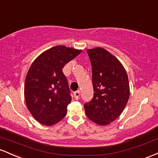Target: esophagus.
Here are the masks:
<instances>
[{
    "instance_id": "34e87169",
    "label": "esophagus",
    "mask_w": 158,
    "mask_h": 158,
    "mask_svg": "<svg viewBox=\"0 0 158 158\" xmlns=\"http://www.w3.org/2000/svg\"><path fill=\"white\" fill-rule=\"evenodd\" d=\"M73 95H74V98H75L76 99H79V96H80V91H79V90H77V91L74 92Z\"/></svg>"
}]
</instances>
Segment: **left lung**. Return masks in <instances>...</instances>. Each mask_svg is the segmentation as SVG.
I'll return each instance as SVG.
<instances>
[{"label": "left lung", "mask_w": 158, "mask_h": 158, "mask_svg": "<svg viewBox=\"0 0 158 158\" xmlns=\"http://www.w3.org/2000/svg\"><path fill=\"white\" fill-rule=\"evenodd\" d=\"M92 66L94 97L85 103L87 117L100 126L120 115L129 98L127 73L115 56L102 48L87 50Z\"/></svg>", "instance_id": "obj_1"}]
</instances>
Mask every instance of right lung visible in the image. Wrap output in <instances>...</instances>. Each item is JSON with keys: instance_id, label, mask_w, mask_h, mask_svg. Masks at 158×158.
Segmentation results:
<instances>
[{"instance_id": "1", "label": "right lung", "mask_w": 158, "mask_h": 158, "mask_svg": "<svg viewBox=\"0 0 158 158\" xmlns=\"http://www.w3.org/2000/svg\"><path fill=\"white\" fill-rule=\"evenodd\" d=\"M81 52L56 46L41 54L29 69L24 84L25 101L34 118L41 124L52 126L66 115L72 98L62 69Z\"/></svg>"}]
</instances>
